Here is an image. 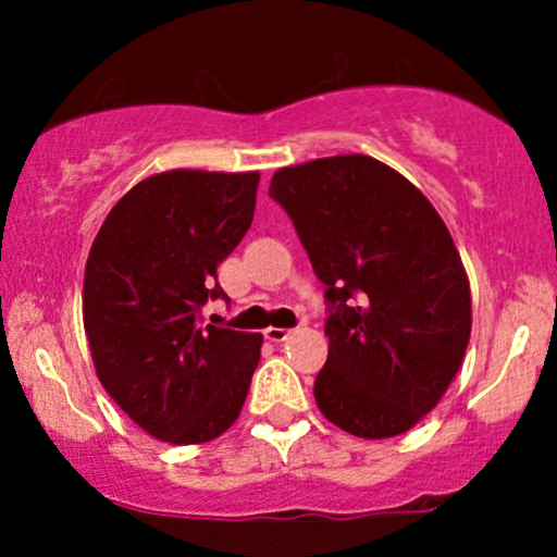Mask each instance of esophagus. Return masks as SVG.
I'll return each instance as SVG.
<instances>
[{"label":"esophagus","instance_id":"esophagus-1","mask_svg":"<svg viewBox=\"0 0 557 557\" xmlns=\"http://www.w3.org/2000/svg\"><path fill=\"white\" fill-rule=\"evenodd\" d=\"M287 335H290V330H285V327H267L264 330V337L270 343H283V341H287Z\"/></svg>","mask_w":557,"mask_h":557}]
</instances>
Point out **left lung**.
I'll list each match as a JSON object with an SVG mask.
<instances>
[{
    "instance_id": "8db88e82",
    "label": "left lung",
    "mask_w": 557,
    "mask_h": 557,
    "mask_svg": "<svg viewBox=\"0 0 557 557\" xmlns=\"http://www.w3.org/2000/svg\"><path fill=\"white\" fill-rule=\"evenodd\" d=\"M270 196L324 283L319 411L363 440L408 432L450 387L471 335L469 277L443 216L363 154L277 170Z\"/></svg>"
}]
</instances>
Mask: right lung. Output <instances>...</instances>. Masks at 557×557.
Returning <instances> with one entry per match:
<instances>
[{
	"label": "right lung",
	"instance_id": "1",
	"mask_svg": "<svg viewBox=\"0 0 557 557\" xmlns=\"http://www.w3.org/2000/svg\"><path fill=\"white\" fill-rule=\"evenodd\" d=\"M259 172L170 170L107 214L83 277V327L112 400L151 437L198 445L240 417L264 337L198 322L248 233Z\"/></svg>",
	"mask_w": 557,
	"mask_h": 557
}]
</instances>
